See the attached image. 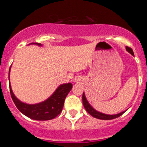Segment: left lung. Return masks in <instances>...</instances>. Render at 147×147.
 <instances>
[{
	"label": "left lung",
	"mask_w": 147,
	"mask_h": 147,
	"mask_svg": "<svg viewBox=\"0 0 147 147\" xmlns=\"http://www.w3.org/2000/svg\"><path fill=\"white\" fill-rule=\"evenodd\" d=\"M126 50H127L129 54H132V56H134L133 51H132V49H131V48L126 46ZM82 102L85 110H86V111L90 114V115H91L93 117L96 118V119H102V120H111V119H116V118L121 116V115L126 111L125 110V111H123V112L120 113L115 114V115H107V114H105L102 113L98 112V111L95 110V109L92 107L91 105H90L89 102H88V100H87L86 97H85V93H83L82 94Z\"/></svg>",
	"instance_id": "obj_1"
}]
</instances>
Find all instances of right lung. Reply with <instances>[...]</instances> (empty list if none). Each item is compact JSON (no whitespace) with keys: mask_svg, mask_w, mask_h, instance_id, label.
<instances>
[{"mask_svg":"<svg viewBox=\"0 0 147 147\" xmlns=\"http://www.w3.org/2000/svg\"><path fill=\"white\" fill-rule=\"evenodd\" d=\"M29 45H37L39 46H42L41 44L37 43V42L35 43L32 42ZM10 68L9 71V80ZM72 86L71 83L60 85L49 98L42 102L33 104V105L24 103L18 99L13 93L10 85L9 90L13 102L16 105L17 108L20 110L23 115H26L27 117L34 119V120L46 121L54 119L62 112L65 99L68 93L71 91Z\"/></svg>","mask_w":147,"mask_h":147,"instance_id":"obj_1","label":"right lung"}]
</instances>
